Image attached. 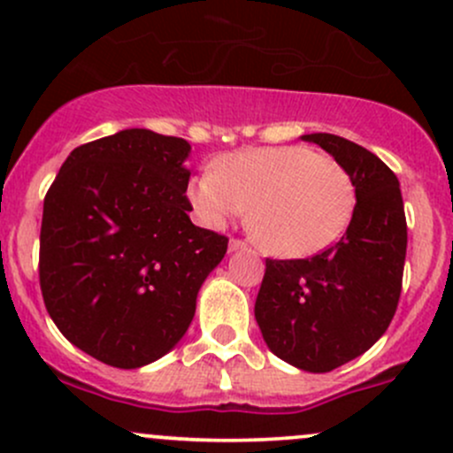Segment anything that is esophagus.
I'll return each instance as SVG.
<instances>
[{
	"mask_svg": "<svg viewBox=\"0 0 453 453\" xmlns=\"http://www.w3.org/2000/svg\"><path fill=\"white\" fill-rule=\"evenodd\" d=\"M245 248H248V245H245L243 241H239V239L230 241V252H239V250H245Z\"/></svg>",
	"mask_w": 453,
	"mask_h": 453,
	"instance_id": "34e87169",
	"label": "esophagus"
}]
</instances>
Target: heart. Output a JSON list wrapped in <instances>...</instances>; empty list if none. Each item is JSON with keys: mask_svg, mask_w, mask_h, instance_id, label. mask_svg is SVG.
I'll return each mask as SVG.
<instances>
[{"mask_svg": "<svg viewBox=\"0 0 453 453\" xmlns=\"http://www.w3.org/2000/svg\"><path fill=\"white\" fill-rule=\"evenodd\" d=\"M188 199L212 227L250 208V230L269 254L307 258L344 234L355 188L335 159L309 146H260L219 157L190 181Z\"/></svg>", "mask_w": 453, "mask_h": 453, "instance_id": "1", "label": "heart"}]
</instances>
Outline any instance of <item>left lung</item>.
<instances>
[{"label": "left lung", "instance_id": "1", "mask_svg": "<svg viewBox=\"0 0 453 453\" xmlns=\"http://www.w3.org/2000/svg\"><path fill=\"white\" fill-rule=\"evenodd\" d=\"M303 140L326 150L349 173L357 203L344 236L322 254L267 258L254 315L276 357L307 372H331L366 353L390 326L408 226L399 180L377 155L333 134Z\"/></svg>", "mask_w": 453, "mask_h": 453}]
</instances>
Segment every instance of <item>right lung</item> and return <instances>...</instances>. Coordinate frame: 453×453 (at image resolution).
<instances>
[{
  "mask_svg": "<svg viewBox=\"0 0 453 453\" xmlns=\"http://www.w3.org/2000/svg\"><path fill=\"white\" fill-rule=\"evenodd\" d=\"M190 144L125 129L63 162L43 201L39 280L58 331L116 368L180 344L227 239L190 221Z\"/></svg>",
  "mask_w": 453,
  "mask_h": 453,
  "instance_id": "right-lung-1",
  "label": "right lung"
}]
</instances>
